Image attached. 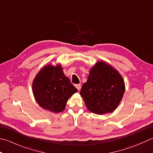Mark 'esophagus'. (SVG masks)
Returning <instances> with one entry per match:
<instances>
[{
  "label": "esophagus",
  "mask_w": 153,
  "mask_h": 153,
  "mask_svg": "<svg viewBox=\"0 0 153 153\" xmlns=\"http://www.w3.org/2000/svg\"><path fill=\"white\" fill-rule=\"evenodd\" d=\"M75 86H76V88H77V90L79 91V90L81 88V85H80V84H79V85H75Z\"/></svg>",
  "instance_id": "obj_1"
}]
</instances>
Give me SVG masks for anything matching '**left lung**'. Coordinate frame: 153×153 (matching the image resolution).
Here are the masks:
<instances>
[{
    "mask_svg": "<svg viewBox=\"0 0 153 153\" xmlns=\"http://www.w3.org/2000/svg\"><path fill=\"white\" fill-rule=\"evenodd\" d=\"M124 92L122 76L110 65L102 61L97 62L90 71L80 94L89 111L102 115L116 110Z\"/></svg>",
    "mask_w": 153,
    "mask_h": 153,
    "instance_id": "obj_1",
    "label": "left lung"
}]
</instances>
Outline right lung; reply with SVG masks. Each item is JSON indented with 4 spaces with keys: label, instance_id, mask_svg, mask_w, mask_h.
<instances>
[{
    "label": "right lung",
    "instance_id": "1",
    "mask_svg": "<svg viewBox=\"0 0 153 153\" xmlns=\"http://www.w3.org/2000/svg\"><path fill=\"white\" fill-rule=\"evenodd\" d=\"M32 90L40 106L54 113L63 111L68 98L78 91L60 65L43 67L33 81Z\"/></svg>",
    "mask_w": 153,
    "mask_h": 153
}]
</instances>
